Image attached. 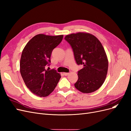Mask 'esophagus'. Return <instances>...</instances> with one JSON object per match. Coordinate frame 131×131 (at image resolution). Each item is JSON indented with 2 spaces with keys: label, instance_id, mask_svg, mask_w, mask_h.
Wrapping results in <instances>:
<instances>
[{
  "label": "esophagus",
  "instance_id": "1",
  "mask_svg": "<svg viewBox=\"0 0 131 131\" xmlns=\"http://www.w3.org/2000/svg\"><path fill=\"white\" fill-rule=\"evenodd\" d=\"M63 74H64V75H68L69 74V73H66V72H64L63 73Z\"/></svg>",
  "mask_w": 131,
  "mask_h": 131
}]
</instances>
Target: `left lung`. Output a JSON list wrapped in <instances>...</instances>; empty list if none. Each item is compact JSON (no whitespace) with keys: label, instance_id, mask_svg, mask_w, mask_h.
<instances>
[{"label":"left lung","instance_id":"1","mask_svg":"<svg viewBox=\"0 0 131 131\" xmlns=\"http://www.w3.org/2000/svg\"><path fill=\"white\" fill-rule=\"evenodd\" d=\"M65 39L72 48L75 60L83 68L78 72V81L74 84L83 93H91L102 85L107 76L108 60L102 43L88 32L71 34Z\"/></svg>","mask_w":131,"mask_h":131}]
</instances>
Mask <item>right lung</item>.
<instances>
[{"label": "right lung", "mask_w": 131, "mask_h": 131, "mask_svg": "<svg viewBox=\"0 0 131 131\" xmlns=\"http://www.w3.org/2000/svg\"><path fill=\"white\" fill-rule=\"evenodd\" d=\"M63 39V35L50 36L40 34L25 46L20 60V72L27 88L34 95L48 96L61 78L56 70H45L50 62L53 50Z\"/></svg>", "instance_id": "1"}]
</instances>
